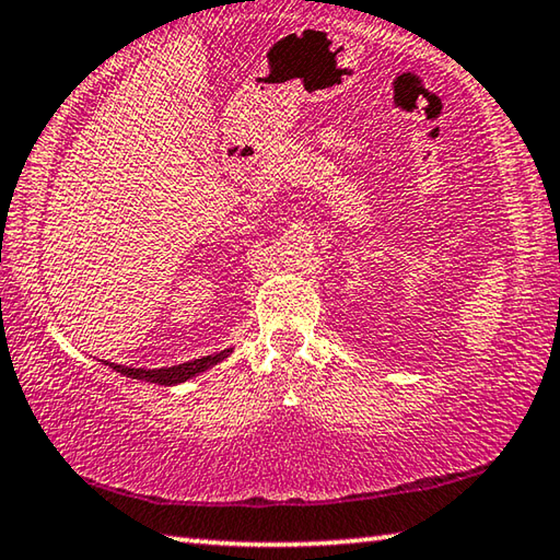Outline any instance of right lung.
<instances>
[{"mask_svg":"<svg viewBox=\"0 0 560 560\" xmlns=\"http://www.w3.org/2000/svg\"><path fill=\"white\" fill-rule=\"evenodd\" d=\"M226 355H230V350H222V353H214V355H207V358L189 360V363H183V365L153 368V371H143V368L116 365V363H110V368H113V371H118L120 375L136 377V381H148V383H158V385H177V383H185L187 377H195L197 373L207 371V368H212L214 363H220V360H224Z\"/></svg>","mask_w":560,"mask_h":560,"instance_id":"obj_1","label":"right lung"}]
</instances>
